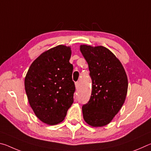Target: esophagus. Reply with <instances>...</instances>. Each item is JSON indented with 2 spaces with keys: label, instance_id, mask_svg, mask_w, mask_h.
Returning <instances> with one entry per match:
<instances>
[{
  "label": "esophagus",
  "instance_id": "34e87169",
  "mask_svg": "<svg viewBox=\"0 0 151 151\" xmlns=\"http://www.w3.org/2000/svg\"><path fill=\"white\" fill-rule=\"evenodd\" d=\"M79 86H80V85H79L78 82H76V83H75V87L76 89H78L79 88Z\"/></svg>",
  "mask_w": 151,
  "mask_h": 151
}]
</instances>
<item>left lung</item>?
Returning <instances> with one entry per match:
<instances>
[{"label":"left lung","instance_id":"left-lung-1","mask_svg":"<svg viewBox=\"0 0 151 151\" xmlns=\"http://www.w3.org/2000/svg\"><path fill=\"white\" fill-rule=\"evenodd\" d=\"M80 50L88 65L93 83L90 100L82 107L83 119L91 127H104L124 103L127 74L121 61L107 48L81 45Z\"/></svg>","mask_w":151,"mask_h":151}]
</instances>
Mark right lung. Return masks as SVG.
Wrapping results in <instances>:
<instances>
[{"label":"right lung","instance_id":"obj_1","mask_svg":"<svg viewBox=\"0 0 151 151\" xmlns=\"http://www.w3.org/2000/svg\"><path fill=\"white\" fill-rule=\"evenodd\" d=\"M70 57V47L50 48L33 61L25 76L30 106L37 118L48 125L62 122L73 103L75 86Z\"/></svg>","mask_w":151,"mask_h":151}]
</instances>
